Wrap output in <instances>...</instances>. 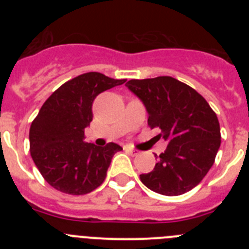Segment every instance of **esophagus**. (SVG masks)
Returning a JSON list of instances; mask_svg holds the SVG:
<instances>
[{"instance_id": "obj_1", "label": "esophagus", "mask_w": 249, "mask_h": 249, "mask_svg": "<svg viewBox=\"0 0 249 249\" xmlns=\"http://www.w3.org/2000/svg\"><path fill=\"white\" fill-rule=\"evenodd\" d=\"M126 152H128L129 155H132V156H137L138 155V151L137 149H135V148H131V147H126Z\"/></svg>"}]
</instances>
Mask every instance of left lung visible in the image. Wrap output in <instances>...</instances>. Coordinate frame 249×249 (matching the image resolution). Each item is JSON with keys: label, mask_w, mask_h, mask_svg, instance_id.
Listing matches in <instances>:
<instances>
[{"label": "left lung", "mask_w": 249, "mask_h": 249, "mask_svg": "<svg viewBox=\"0 0 249 249\" xmlns=\"http://www.w3.org/2000/svg\"><path fill=\"white\" fill-rule=\"evenodd\" d=\"M126 86L146 107L148 126L160 128V137L168 143L153 171L140 176L142 183L164 196L195 188L213 166L221 146L218 118L208 102L169 76L131 80Z\"/></svg>", "instance_id": "left-lung-1"}]
</instances>
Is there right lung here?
Returning a JSON list of instances; mask_svg holds the SVG:
<instances>
[{
    "instance_id": "obj_1",
    "label": "right lung",
    "mask_w": 249,
    "mask_h": 249,
    "mask_svg": "<svg viewBox=\"0 0 249 249\" xmlns=\"http://www.w3.org/2000/svg\"><path fill=\"white\" fill-rule=\"evenodd\" d=\"M100 72L63 83L47 98L30 128L35 164L50 186L67 195H87L103 183L111 160L122 147L83 142L93 113L92 103L103 91L123 85Z\"/></svg>"
}]
</instances>
